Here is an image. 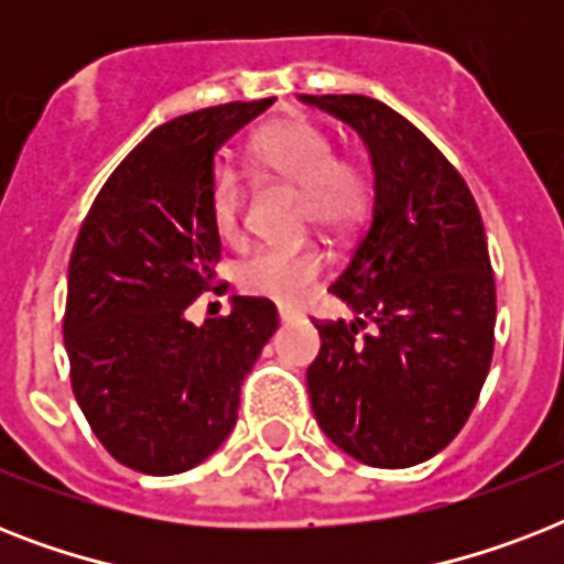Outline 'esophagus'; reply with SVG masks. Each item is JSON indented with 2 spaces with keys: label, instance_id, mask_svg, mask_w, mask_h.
<instances>
[{
  "label": "esophagus",
  "instance_id": "34e87169",
  "mask_svg": "<svg viewBox=\"0 0 564 564\" xmlns=\"http://www.w3.org/2000/svg\"><path fill=\"white\" fill-rule=\"evenodd\" d=\"M278 316H281V322H283V325H286V322H292V318H295V310L281 307V310H278Z\"/></svg>",
  "mask_w": 564,
  "mask_h": 564
}]
</instances>
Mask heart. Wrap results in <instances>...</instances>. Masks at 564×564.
<instances>
[{
    "label": "heart",
    "instance_id": "heart-1",
    "mask_svg": "<svg viewBox=\"0 0 564 564\" xmlns=\"http://www.w3.org/2000/svg\"><path fill=\"white\" fill-rule=\"evenodd\" d=\"M254 158L269 175L304 189V213L330 237L351 234L371 207V175L366 166L336 158L330 134L318 126L292 119L257 137ZM213 228L221 239H237L242 228L246 184L234 166L221 163L207 189ZM325 272V254L313 246H265L239 263L237 281L242 292L292 307L307 299Z\"/></svg>",
    "mask_w": 564,
    "mask_h": 564
}]
</instances>
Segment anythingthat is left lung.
I'll list each match as a JSON object with an SVG mask.
<instances>
[{
	"label": "left lung",
	"mask_w": 564,
	"mask_h": 564,
	"mask_svg": "<svg viewBox=\"0 0 564 564\" xmlns=\"http://www.w3.org/2000/svg\"><path fill=\"white\" fill-rule=\"evenodd\" d=\"M369 149L375 207L330 292L354 322H316L307 369L318 427L375 468H410L454 442L495 351V274L463 175L401 113L369 96H301Z\"/></svg>",
	"instance_id": "left-lung-1"
}]
</instances>
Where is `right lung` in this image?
Masks as SVG:
<instances>
[{
    "label": "right lung",
    "instance_id": "obj_1",
    "mask_svg": "<svg viewBox=\"0 0 564 564\" xmlns=\"http://www.w3.org/2000/svg\"><path fill=\"white\" fill-rule=\"evenodd\" d=\"M272 101H228L154 128L105 181L75 239L69 380L96 438L134 471L204 463L230 436L239 386L278 330L272 301L242 295L228 316L187 318L221 257L207 207L213 158Z\"/></svg>",
    "mask_w": 564,
    "mask_h": 564
}]
</instances>
